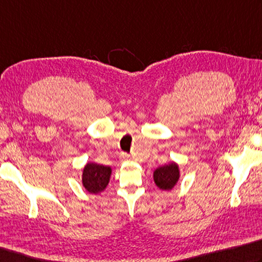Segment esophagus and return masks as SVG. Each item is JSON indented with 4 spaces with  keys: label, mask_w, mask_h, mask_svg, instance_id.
I'll list each match as a JSON object with an SVG mask.
<instances>
[{
    "label": "esophagus",
    "mask_w": 262,
    "mask_h": 262,
    "mask_svg": "<svg viewBox=\"0 0 262 262\" xmlns=\"http://www.w3.org/2000/svg\"><path fill=\"white\" fill-rule=\"evenodd\" d=\"M121 159L122 160H128V159H129V156L126 155V154H122L121 155Z\"/></svg>",
    "instance_id": "1"
}]
</instances>
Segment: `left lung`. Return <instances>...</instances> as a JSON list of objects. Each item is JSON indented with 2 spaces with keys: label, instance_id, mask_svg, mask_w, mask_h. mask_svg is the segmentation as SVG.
Segmentation results:
<instances>
[{
  "label": "left lung",
  "instance_id": "left-lung-1",
  "mask_svg": "<svg viewBox=\"0 0 262 262\" xmlns=\"http://www.w3.org/2000/svg\"><path fill=\"white\" fill-rule=\"evenodd\" d=\"M180 177V167L175 161L159 166L154 170V181L156 185L165 191H170L178 184Z\"/></svg>",
  "mask_w": 262,
  "mask_h": 262
}]
</instances>
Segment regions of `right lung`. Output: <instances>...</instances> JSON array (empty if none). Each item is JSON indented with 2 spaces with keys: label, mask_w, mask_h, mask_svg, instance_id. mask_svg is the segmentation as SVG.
<instances>
[{
  "label": "right lung",
  "mask_w": 262,
  "mask_h": 262,
  "mask_svg": "<svg viewBox=\"0 0 262 262\" xmlns=\"http://www.w3.org/2000/svg\"><path fill=\"white\" fill-rule=\"evenodd\" d=\"M112 174L110 166L87 163L82 170V185L89 193L98 194L105 190Z\"/></svg>",
  "instance_id": "right-lung-1"
}]
</instances>
